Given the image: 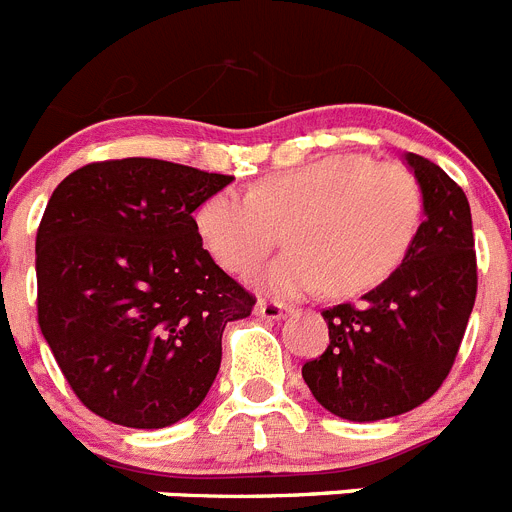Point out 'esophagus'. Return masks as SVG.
<instances>
[{"label":"esophagus","instance_id":"34e87169","mask_svg":"<svg viewBox=\"0 0 512 512\" xmlns=\"http://www.w3.org/2000/svg\"><path fill=\"white\" fill-rule=\"evenodd\" d=\"M256 315L264 320H284L289 315V307L282 302H259L256 305Z\"/></svg>","mask_w":512,"mask_h":512}]
</instances>
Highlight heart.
Wrapping results in <instances>:
<instances>
[{
    "label": "heart",
    "mask_w": 512,
    "mask_h": 512,
    "mask_svg": "<svg viewBox=\"0 0 512 512\" xmlns=\"http://www.w3.org/2000/svg\"><path fill=\"white\" fill-rule=\"evenodd\" d=\"M420 220L423 192L408 169L338 153L269 174L248 194H212L194 225L207 253L233 274L256 269L287 230L292 251L253 284L277 297L323 287L348 297L390 277L408 256Z\"/></svg>",
    "instance_id": "obj_1"
}]
</instances>
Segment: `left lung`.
<instances>
[{"instance_id": "obj_1", "label": "left lung", "mask_w": 512, "mask_h": 512, "mask_svg": "<svg viewBox=\"0 0 512 512\" xmlns=\"http://www.w3.org/2000/svg\"><path fill=\"white\" fill-rule=\"evenodd\" d=\"M423 192V223L402 264L361 305L325 310L330 343L302 366L328 413L354 423L423 405L449 377L477 297L472 212L441 166L405 153Z\"/></svg>"}]
</instances>
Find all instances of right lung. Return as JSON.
<instances>
[{"label":"right lung","instance_id":"1","mask_svg":"<svg viewBox=\"0 0 512 512\" xmlns=\"http://www.w3.org/2000/svg\"><path fill=\"white\" fill-rule=\"evenodd\" d=\"M233 176L158 158L89 164L51 194L35 241L38 323L99 418L166 428L200 408L223 330L256 305L202 248L194 210Z\"/></svg>","mask_w":512,"mask_h":512}]
</instances>
